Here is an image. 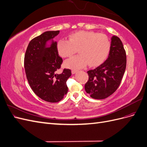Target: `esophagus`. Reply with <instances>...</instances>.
Returning a JSON list of instances; mask_svg holds the SVG:
<instances>
[{
    "label": "esophagus",
    "instance_id": "obj_1",
    "mask_svg": "<svg viewBox=\"0 0 147 147\" xmlns=\"http://www.w3.org/2000/svg\"><path fill=\"white\" fill-rule=\"evenodd\" d=\"M77 72V70H72V74H76Z\"/></svg>",
    "mask_w": 147,
    "mask_h": 147
}]
</instances>
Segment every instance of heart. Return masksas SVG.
<instances>
[{
  "label": "heart",
  "instance_id": "obj_1",
  "mask_svg": "<svg viewBox=\"0 0 147 147\" xmlns=\"http://www.w3.org/2000/svg\"><path fill=\"white\" fill-rule=\"evenodd\" d=\"M56 48L63 57L72 56L78 51L80 55L65 62L70 69H81L89 64L91 67L100 65L107 57L110 42L107 35L92 31H78L71 34L69 40H60Z\"/></svg>",
  "mask_w": 147,
  "mask_h": 147
}]
</instances>
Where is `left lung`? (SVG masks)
<instances>
[{"mask_svg":"<svg viewBox=\"0 0 147 147\" xmlns=\"http://www.w3.org/2000/svg\"><path fill=\"white\" fill-rule=\"evenodd\" d=\"M126 67V55L119 37L111 38L108 58L97 68L88 71L84 90L93 99H104L117 90Z\"/></svg>","mask_w":147,"mask_h":147,"instance_id":"left-lung-1","label":"left lung"}]
</instances>
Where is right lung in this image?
I'll return each instance as SVG.
<instances>
[{
  "instance_id": "add662e5",
  "label": "right lung",
  "mask_w": 147,
  "mask_h": 147,
  "mask_svg": "<svg viewBox=\"0 0 147 147\" xmlns=\"http://www.w3.org/2000/svg\"><path fill=\"white\" fill-rule=\"evenodd\" d=\"M59 30L46 31L35 37L28 46L24 56V69L32 91L40 98L49 102H57L67 93L66 82L71 76L70 69L57 71L63 59L57 50L54 38Z\"/></svg>"
}]
</instances>
